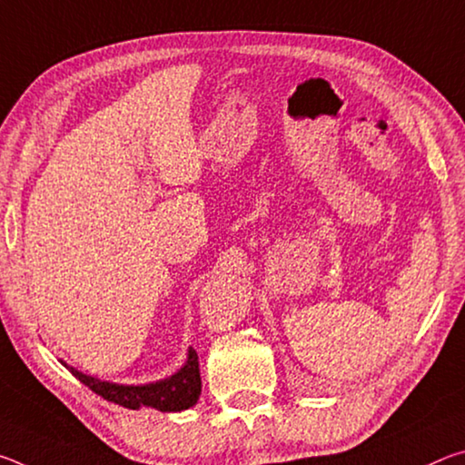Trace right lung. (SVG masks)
<instances>
[{"mask_svg":"<svg viewBox=\"0 0 465 465\" xmlns=\"http://www.w3.org/2000/svg\"><path fill=\"white\" fill-rule=\"evenodd\" d=\"M63 363V361H61ZM65 365L77 380L88 385L92 391H96L108 402H114L131 411L139 408H155L160 412H180L196 404L201 396V373H199V355L194 349H188L186 363L180 367V371L166 377V380L145 383V385H121L113 381H102L98 377L85 375L77 369Z\"/></svg>","mask_w":465,"mask_h":465,"instance_id":"right-lung-1","label":"right lung"}]
</instances>
